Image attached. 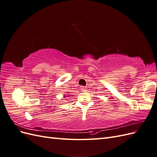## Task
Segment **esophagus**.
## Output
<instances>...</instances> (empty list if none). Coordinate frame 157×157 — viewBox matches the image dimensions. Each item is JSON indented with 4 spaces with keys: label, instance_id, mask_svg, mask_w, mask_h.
<instances>
[{
    "label": "esophagus",
    "instance_id": "obj_1",
    "mask_svg": "<svg viewBox=\"0 0 157 157\" xmlns=\"http://www.w3.org/2000/svg\"><path fill=\"white\" fill-rule=\"evenodd\" d=\"M80 90H81L82 92H85L86 90V88L85 86H81L80 87Z\"/></svg>",
    "mask_w": 157,
    "mask_h": 157
}]
</instances>
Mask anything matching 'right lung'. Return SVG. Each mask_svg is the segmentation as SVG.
<instances>
[{"mask_svg": "<svg viewBox=\"0 0 157 157\" xmlns=\"http://www.w3.org/2000/svg\"><path fill=\"white\" fill-rule=\"evenodd\" d=\"M64 97H66V96H64Z\"/></svg>", "mask_w": 157, "mask_h": 157, "instance_id": "1", "label": "right lung"}]
</instances>
